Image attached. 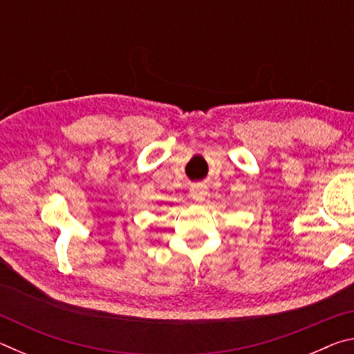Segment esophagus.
<instances>
[{
    "label": "esophagus",
    "mask_w": 354,
    "mask_h": 354,
    "mask_svg": "<svg viewBox=\"0 0 354 354\" xmlns=\"http://www.w3.org/2000/svg\"><path fill=\"white\" fill-rule=\"evenodd\" d=\"M206 194H207L206 185H203V184L192 185V189H190V196H192V198H194L195 201H198V203L205 201V198H206Z\"/></svg>",
    "instance_id": "esophagus-1"
}]
</instances>
